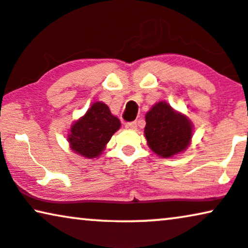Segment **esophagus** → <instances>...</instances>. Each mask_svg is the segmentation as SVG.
<instances>
[{
  "label": "esophagus",
  "mask_w": 248,
  "mask_h": 248,
  "mask_svg": "<svg viewBox=\"0 0 248 248\" xmlns=\"http://www.w3.org/2000/svg\"><path fill=\"white\" fill-rule=\"evenodd\" d=\"M124 127L127 128V129H130V130H135L137 128V122H127L126 124H124Z\"/></svg>",
  "instance_id": "obj_1"
}]
</instances>
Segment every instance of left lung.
Masks as SVG:
<instances>
[{
	"label": "left lung",
	"mask_w": 248,
	"mask_h": 248,
	"mask_svg": "<svg viewBox=\"0 0 248 248\" xmlns=\"http://www.w3.org/2000/svg\"><path fill=\"white\" fill-rule=\"evenodd\" d=\"M144 135L147 145L162 158L183 152L192 139V124L184 114L178 113L166 102L153 105L145 115Z\"/></svg>",
	"instance_id": "8db88e82"
}]
</instances>
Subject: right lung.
Segmentation results:
<instances>
[{
    "mask_svg": "<svg viewBox=\"0 0 248 248\" xmlns=\"http://www.w3.org/2000/svg\"><path fill=\"white\" fill-rule=\"evenodd\" d=\"M120 120L109 111L108 106L96 102L83 117L71 126L68 143L75 153L84 158H96L102 155L105 145L120 128Z\"/></svg>",
    "mask_w": 248,
    "mask_h": 248,
    "instance_id": "add662e5",
    "label": "right lung"
}]
</instances>
